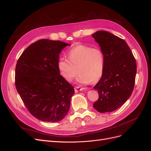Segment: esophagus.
Returning <instances> with one entry per match:
<instances>
[{"label": "esophagus", "mask_w": 151, "mask_h": 151, "mask_svg": "<svg viewBox=\"0 0 151 151\" xmlns=\"http://www.w3.org/2000/svg\"><path fill=\"white\" fill-rule=\"evenodd\" d=\"M83 88H80V87H75L74 88V91L75 92H78V91H83Z\"/></svg>", "instance_id": "1"}]
</instances>
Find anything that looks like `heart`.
I'll return each instance as SVG.
<instances>
[{
	"label": "heart",
	"mask_w": 151,
	"mask_h": 151,
	"mask_svg": "<svg viewBox=\"0 0 151 151\" xmlns=\"http://www.w3.org/2000/svg\"><path fill=\"white\" fill-rule=\"evenodd\" d=\"M68 60L61 58L58 62V68L65 80L71 81L77 74L80 83H96L101 78L104 67L105 58L102 50L84 45H77L68 52Z\"/></svg>",
	"instance_id": "heart-1"
}]
</instances>
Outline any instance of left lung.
I'll return each instance as SVG.
<instances>
[{"instance_id": "left-lung-1", "label": "left lung", "mask_w": 151, "mask_h": 151, "mask_svg": "<svg viewBox=\"0 0 151 151\" xmlns=\"http://www.w3.org/2000/svg\"><path fill=\"white\" fill-rule=\"evenodd\" d=\"M104 55L103 75L94 86L99 94L93 107L100 113L111 112L124 104L134 90L136 60L123 40L106 31L92 35Z\"/></svg>"}]
</instances>
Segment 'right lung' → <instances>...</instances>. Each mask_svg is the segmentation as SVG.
<instances>
[{
    "label": "right lung",
    "mask_w": 151,
    "mask_h": 151,
    "mask_svg": "<svg viewBox=\"0 0 151 151\" xmlns=\"http://www.w3.org/2000/svg\"><path fill=\"white\" fill-rule=\"evenodd\" d=\"M67 45L59 40H38L18 59L15 85L32 115L42 121L57 122L69 110L74 87L60 74L59 54Z\"/></svg>",
    "instance_id": "right-lung-1"
}]
</instances>
